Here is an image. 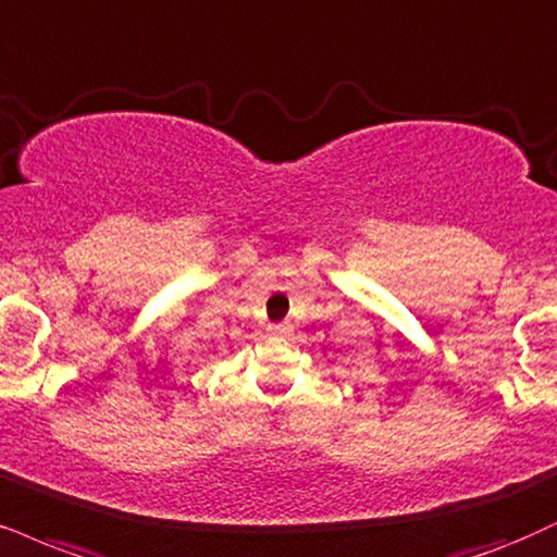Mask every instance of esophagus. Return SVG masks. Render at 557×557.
I'll return each mask as SVG.
<instances>
[{
	"mask_svg": "<svg viewBox=\"0 0 557 557\" xmlns=\"http://www.w3.org/2000/svg\"><path fill=\"white\" fill-rule=\"evenodd\" d=\"M287 332H290V326H287V324H272L270 326L272 337H283V334H287Z\"/></svg>",
	"mask_w": 557,
	"mask_h": 557,
	"instance_id": "34e87169",
	"label": "esophagus"
}]
</instances>
